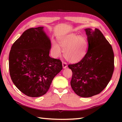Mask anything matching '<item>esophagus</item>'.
<instances>
[{"instance_id":"obj_1","label":"esophagus","mask_w":122,"mask_h":122,"mask_svg":"<svg viewBox=\"0 0 122 122\" xmlns=\"http://www.w3.org/2000/svg\"><path fill=\"white\" fill-rule=\"evenodd\" d=\"M62 66H63V69H65L66 68L67 66H68V65H67V64L65 62H62Z\"/></svg>"}]
</instances>
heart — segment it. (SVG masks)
<instances>
[{
  "label": "heart",
  "mask_w": 122,
  "mask_h": 122,
  "mask_svg": "<svg viewBox=\"0 0 122 122\" xmlns=\"http://www.w3.org/2000/svg\"><path fill=\"white\" fill-rule=\"evenodd\" d=\"M59 43L64 50V58L70 62H79L86 56L88 42L87 38L84 36L71 33L60 38ZM52 50L56 56L61 54L60 48L56 43H53Z\"/></svg>",
  "instance_id": "heart-1"
}]
</instances>
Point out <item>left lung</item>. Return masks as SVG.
Listing matches in <instances>:
<instances>
[{
    "label": "left lung",
    "mask_w": 122,
    "mask_h": 122,
    "mask_svg": "<svg viewBox=\"0 0 122 122\" xmlns=\"http://www.w3.org/2000/svg\"><path fill=\"white\" fill-rule=\"evenodd\" d=\"M89 43L84 58L69 64L72 71L71 86L79 97H89L99 94L107 87L114 69L112 46L100 30L85 29Z\"/></svg>",
    "instance_id": "obj_1"
}]
</instances>
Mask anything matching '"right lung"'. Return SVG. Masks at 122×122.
<instances>
[{"instance_id": "add662e5", "label": "right lung", "mask_w": 122, "mask_h": 122, "mask_svg": "<svg viewBox=\"0 0 122 122\" xmlns=\"http://www.w3.org/2000/svg\"><path fill=\"white\" fill-rule=\"evenodd\" d=\"M50 49V40L43 27L25 30L11 46L10 76L15 86L28 97L45 94L62 69L60 60L49 56Z\"/></svg>"}]
</instances>
